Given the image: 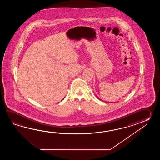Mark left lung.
Here are the masks:
<instances>
[{"mask_svg": "<svg viewBox=\"0 0 160 160\" xmlns=\"http://www.w3.org/2000/svg\"><path fill=\"white\" fill-rule=\"evenodd\" d=\"M97 98H99L98 97H97Z\"/></svg>", "mask_w": 160, "mask_h": 160, "instance_id": "8db88e82", "label": "left lung"}]
</instances>
